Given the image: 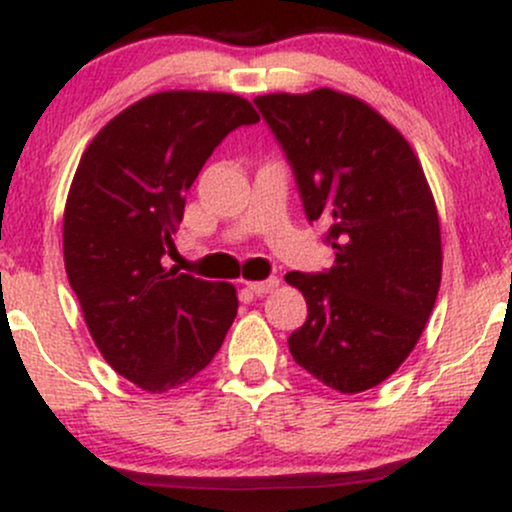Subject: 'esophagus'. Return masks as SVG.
<instances>
[{
	"label": "esophagus",
	"instance_id": "esophagus-1",
	"mask_svg": "<svg viewBox=\"0 0 512 512\" xmlns=\"http://www.w3.org/2000/svg\"><path fill=\"white\" fill-rule=\"evenodd\" d=\"M279 286V279L272 276V279H264V281H248V289L255 293V296H264V293L274 291Z\"/></svg>",
	"mask_w": 512,
	"mask_h": 512
}]
</instances>
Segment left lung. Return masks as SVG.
<instances>
[{
  "label": "left lung",
  "mask_w": 512,
  "mask_h": 512,
  "mask_svg": "<svg viewBox=\"0 0 512 512\" xmlns=\"http://www.w3.org/2000/svg\"><path fill=\"white\" fill-rule=\"evenodd\" d=\"M255 105L296 175L308 221L330 226L334 264L289 272L308 317L289 351L344 395L390 378L411 354L440 289V223L407 139L349 93H269Z\"/></svg>",
  "instance_id": "8db88e82"
}]
</instances>
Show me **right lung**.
<instances>
[{
	"label": "right lung",
	"instance_id": "right-lung-1",
	"mask_svg": "<svg viewBox=\"0 0 512 512\" xmlns=\"http://www.w3.org/2000/svg\"><path fill=\"white\" fill-rule=\"evenodd\" d=\"M257 120L236 93L163 91L113 117L81 156L64 207V267L103 358L142 390L195 378L233 325L231 284L161 260L207 158Z\"/></svg>",
	"mask_w": 512,
	"mask_h": 512
}]
</instances>
